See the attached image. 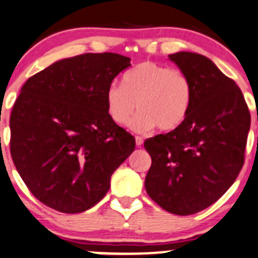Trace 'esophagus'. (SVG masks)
<instances>
[{
    "instance_id": "1",
    "label": "esophagus",
    "mask_w": 258,
    "mask_h": 258,
    "mask_svg": "<svg viewBox=\"0 0 258 258\" xmlns=\"http://www.w3.org/2000/svg\"><path fill=\"white\" fill-rule=\"evenodd\" d=\"M143 138L142 137H135V144H137V147H142L143 145Z\"/></svg>"
}]
</instances>
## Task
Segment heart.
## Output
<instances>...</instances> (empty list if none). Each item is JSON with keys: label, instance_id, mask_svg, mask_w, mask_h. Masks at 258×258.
I'll return each instance as SVG.
<instances>
[{"label": "heart", "instance_id": "b5f03b06", "mask_svg": "<svg viewBox=\"0 0 258 258\" xmlns=\"http://www.w3.org/2000/svg\"><path fill=\"white\" fill-rule=\"evenodd\" d=\"M107 111L118 125L147 133L155 126L171 132L186 119L192 100V84L184 72L155 62H142L123 77V86L110 84L105 93Z\"/></svg>", "mask_w": 258, "mask_h": 258}]
</instances>
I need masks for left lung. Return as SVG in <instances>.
Listing matches in <instances>:
<instances>
[{
	"mask_svg": "<svg viewBox=\"0 0 258 258\" xmlns=\"http://www.w3.org/2000/svg\"><path fill=\"white\" fill-rule=\"evenodd\" d=\"M192 84V100L181 125L147 139L151 156L148 195L175 215H192L216 203L245 163L251 115L242 92L205 55H169Z\"/></svg>",
	"mask_w": 258,
	"mask_h": 258,
	"instance_id": "obj_1",
	"label": "left lung"
}]
</instances>
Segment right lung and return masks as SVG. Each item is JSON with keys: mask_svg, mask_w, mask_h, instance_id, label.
Masks as SVG:
<instances>
[{"mask_svg": "<svg viewBox=\"0 0 258 258\" xmlns=\"http://www.w3.org/2000/svg\"><path fill=\"white\" fill-rule=\"evenodd\" d=\"M130 66L116 53L53 63L23 84L10 116L13 164L37 200L64 214L99 203L135 139L108 115L105 93Z\"/></svg>", "mask_w": 258, "mask_h": 258, "instance_id": "add662e5", "label": "right lung"}]
</instances>
